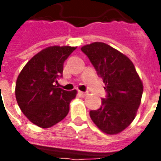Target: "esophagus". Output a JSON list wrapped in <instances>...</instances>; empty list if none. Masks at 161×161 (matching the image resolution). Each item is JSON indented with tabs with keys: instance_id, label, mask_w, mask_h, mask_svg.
<instances>
[{
	"instance_id": "obj_1",
	"label": "esophagus",
	"mask_w": 161,
	"mask_h": 161,
	"mask_svg": "<svg viewBox=\"0 0 161 161\" xmlns=\"http://www.w3.org/2000/svg\"><path fill=\"white\" fill-rule=\"evenodd\" d=\"M78 95L80 96V97H84L85 96H87L88 93L87 92H83V91H78Z\"/></svg>"
}]
</instances>
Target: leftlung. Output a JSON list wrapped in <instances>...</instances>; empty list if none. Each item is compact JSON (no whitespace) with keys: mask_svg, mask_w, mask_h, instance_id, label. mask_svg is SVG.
<instances>
[{"mask_svg":"<svg viewBox=\"0 0 161 161\" xmlns=\"http://www.w3.org/2000/svg\"><path fill=\"white\" fill-rule=\"evenodd\" d=\"M81 50L103 78L107 92L101 107L91 110L90 116L103 133L116 135L135 119L143 92L142 80L131 60L107 44L94 42Z\"/></svg>","mask_w":161,"mask_h":161,"instance_id":"1","label":"left lung"}]
</instances>
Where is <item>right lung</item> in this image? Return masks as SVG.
<instances>
[{
  "label": "right lung",
  "instance_id": "add662e5",
  "mask_svg": "<svg viewBox=\"0 0 161 161\" xmlns=\"http://www.w3.org/2000/svg\"><path fill=\"white\" fill-rule=\"evenodd\" d=\"M76 49L50 46L26 63L16 81L15 97L19 108L30 121L47 128L62 121L77 91H64L55 84L62 77L64 62Z\"/></svg>",
  "mask_w": 161,
  "mask_h": 161
}]
</instances>
